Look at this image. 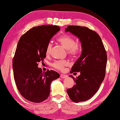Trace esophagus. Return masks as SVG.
<instances>
[{
	"label": "esophagus",
	"mask_w": 120,
	"mask_h": 120,
	"mask_svg": "<svg viewBox=\"0 0 120 120\" xmlns=\"http://www.w3.org/2000/svg\"><path fill=\"white\" fill-rule=\"evenodd\" d=\"M67 77H68V76H67L66 75H64V74H61V75H60V78H63V79Z\"/></svg>",
	"instance_id": "1"
}]
</instances>
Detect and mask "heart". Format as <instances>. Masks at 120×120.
I'll use <instances>...</instances> for the list:
<instances>
[{"mask_svg":"<svg viewBox=\"0 0 120 120\" xmlns=\"http://www.w3.org/2000/svg\"><path fill=\"white\" fill-rule=\"evenodd\" d=\"M58 41L63 45L65 48L68 50L69 55L75 56L77 55L80 50L79 45L75 43V40L73 38L68 35H64L59 37L57 39ZM52 49V44L51 43H49L48 44L46 49V55L49 56ZM68 63L66 60H57L56 61L52 64L55 69L63 71L64 69V68L68 65Z\"/></svg>","mask_w":120,"mask_h":120,"instance_id":"1","label":"heart"}]
</instances>
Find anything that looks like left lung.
<instances>
[{"mask_svg": "<svg viewBox=\"0 0 120 120\" xmlns=\"http://www.w3.org/2000/svg\"><path fill=\"white\" fill-rule=\"evenodd\" d=\"M65 31L78 37L82 47L81 55L70 71V73L80 72V75L76 78L69 76L74 80L75 85L66 92L73 102L85 101L98 92L104 79L106 52L98 33L87 27L69 26Z\"/></svg>", "mask_w": 120, "mask_h": 120, "instance_id": "left-lung-1", "label": "left lung"}]
</instances>
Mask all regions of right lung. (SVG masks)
<instances>
[{
	"mask_svg": "<svg viewBox=\"0 0 120 120\" xmlns=\"http://www.w3.org/2000/svg\"><path fill=\"white\" fill-rule=\"evenodd\" d=\"M60 30L56 26L33 27L19 41L13 60L14 78L22 96L27 100L40 103L50 95L51 84L59 78L54 70L42 72L37 66L46 57V49L50 39Z\"/></svg>",
	"mask_w": 120,
	"mask_h": 120,
	"instance_id": "right-lung-1",
	"label": "right lung"
}]
</instances>
